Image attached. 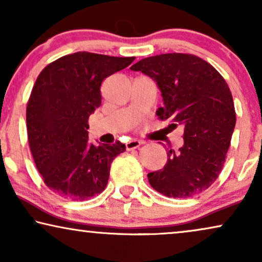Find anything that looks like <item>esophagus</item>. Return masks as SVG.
<instances>
[{
	"instance_id": "obj_1",
	"label": "esophagus",
	"mask_w": 262,
	"mask_h": 262,
	"mask_svg": "<svg viewBox=\"0 0 262 262\" xmlns=\"http://www.w3.org/2000/svg\"><path fill=\"white\" fill-rule=\"evenodd\" d=\"M141 144H142V142L138 141V139H132V141H128L125 145H126V150H132V149L139 148Z\"/></svg>"
}]
</instances>
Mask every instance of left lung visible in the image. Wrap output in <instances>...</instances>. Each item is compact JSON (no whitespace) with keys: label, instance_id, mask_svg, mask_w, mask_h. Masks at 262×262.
<instances>
[{"label":"left lung","instance_id":"left-lung-1","mask_svg":"<svg viewBox=\"0 0 262 262\" xmlns=\"http://www.w3.org/2000/svg\"><path fill=\"white\" fill-rule=\"evenodd\" d=\"M159 87L161 119L184 128V144L167 152L163 169L148 174L155 191L169 198H188L205 191L220 175L236 124L227 82L205 60L186 53H163L134 64Z\"/></svg>","mask_w":262,"mask_h":262}]
</instances>
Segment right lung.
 Returning <instances> with one entry per match:
<instances>
[{
  "label": "right lung",
  "mask_w": 262,
  "mask_h": 262,
  "mask_svg": "<svg viewBox=\"0 0 262 262\" xmlns=\"http://www.w3.org/2000/svg\"><path fill=\"white\" fill-rule=\"evenodd\" d=\"M134 60L75 52L39 74L27 103L28 143L39 173L57 194L83 202L106 188L111 163L125 145L89 143L88 118L101 105L102 81Z\"/></svg>",
  "instance_id": "right-lung-1"
}]
</instances>
